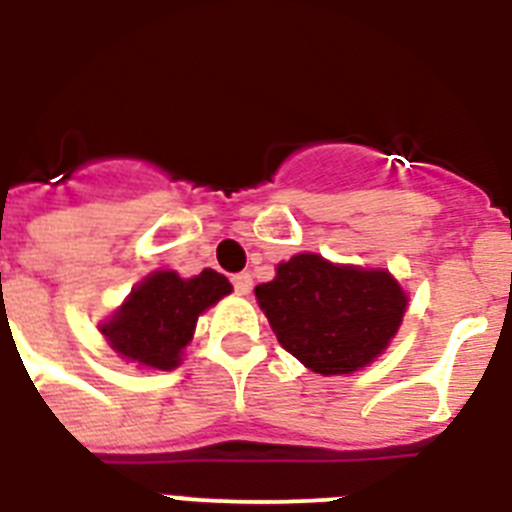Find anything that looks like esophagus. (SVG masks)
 Here are the masks:
<instances>
[{"instance_id":"esophagus-1","label":"esophagus","mask_w":512,"mask_h":512,"mask_svg":"<svg viewBox=\"0 0 512 512\" xmlns=\"http://www.w3.org/2000/svg\"><path fill=\"white\" fill-rule=\"evenodd\" d=\"M231 281H234L236 294H249V292H252V276H249V273H236V276L231 278Z\"/></svg>"}]
</instances>
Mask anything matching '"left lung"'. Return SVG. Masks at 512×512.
Segmentation results:
<instances>
[{
  "label": "left lung",
  "mask_w": 512,
  "mask_h": 512,
  "mask_svg": "<svg viewBox=\"0 0 512 512\" xmlns=\"http://www.w3.org/2000/svg\"><path fill=\"white\" fill-rule=\"evenodd\" d=\"M278 344L321 376L363 371L392 344L407 292L386 268L339 265L299 252L255 286Z\"/></svg>",
  "instance_id": "obj_1"
}]
</instances>
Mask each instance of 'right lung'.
Returning <instances> with one entry per match:
<instances>
[{
	"instance_id": "right-lung-1",
	"label": "right lung",
	"mask_w": 512,
	"mask_h": 512,
	"mask_svg": "<svg viewBox=\"0 0 512 512\" xmlns=\"http://www.w3.org/2000/svg\"><path fill=\"white\" fill-rule=\"evenodd\" d=\"M231 292V281L213 268L191 278H181L176 270H155L99 323V334L126 363L147 371H173L194 339L199 315Z\"/></svg>"
}]
</instances>
